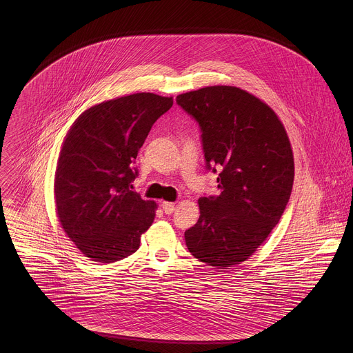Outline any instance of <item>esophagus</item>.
<instances>
[{"mask_svg": "<svg viewBox=\"0 0 353 353\" xmlns=\"http://www.w3.org/2000/svg\"><path fill=\"white\" fill-rule=\"evenodd\" d=\"M161 208H163L165 214H171L175 210V205L172 202L163 201L161 202Z\"/></svg>", "mask_w": 353, "mask_h": 353, "instance_id": "esophagus-1", "label": "esophagus"}]
</instances>
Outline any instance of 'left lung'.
<instances>
[{
    "instance_id": "8db88e82",
    "label": "left lung",
    "mask_w": 353,
    "mask_h": 353,
    "mask_svg": "<svg viewBox=\"0 0 353 353\" xmlns=\"http://www.w3.org/2000/svg\"><path fill=\"white\" fill-rule=\"evenodd\" d=\"M201 130L206 170L219 172V196L201 197L200 219L185 231L189 252L227 269L246 261L276 227L294 185V154L276 112L228 85L176 97Z\"/></svg>"
}]
</instances>
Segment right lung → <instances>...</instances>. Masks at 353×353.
Returning <instances> with one entry per match:
<instances>
[{
	"label": "right lung",
	"mask_w": 353,
	"mask_h": 353,
	"mask_svg": "<svg viewBox=\"0 0 353 353\" xmlns=\"http://www.w3.org/2000/svg\"><path fill=\"white\" fill-rule=\"evenodd\" d=\"M172 98L133 94L103 101L73 123L58 157L54 196L59 223L92 261L110 263L140 248L156 203L133 192L134 167L152 125Z\"/></svg>",
	"instance_id": "right-lung-1"
}]
</instances>
